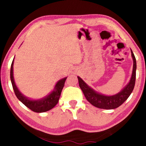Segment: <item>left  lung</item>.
<instances>
[{
	"label": "left lung",
	"instance_id": "1",
	"mask_svg": "<svg viewBox=\"0 0 146 146\" xmlns=\"http://www.w3.org/2000/svg\"><path fill=\"white\" fill-rule=\"evenodd\" d=\"M131 56L133 60V68L131 78L129 82L123 90L117 94L111 96H106L98 93L88 86L82 78L77 76L78 79L79 86L84 95L86 99L93 106L98 108L105 109V110H112L119 107L129 97L134 89L136 80V70H137V62L135 56L131 49Z\"/></svg>",
	"mask_w": 146,
	"mask_h": 146
}]
</instances>
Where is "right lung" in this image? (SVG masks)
Here are the masks:
<instances>
[{
  "label": "right lung",
  "instance_id": "obj_1",
  "mask_svg": "<svg viewBox=\"0 0 146 146\" xmlns=\"http://www.w3.org/2000/svg\"><path fill=\"white\" fill-rule=\"evenodd\" d=\"M13 61L12 62L10 70V79L11 82L13 86L15 94L17 98L21 101L22 103H23L27 108L30 109L31 111L36 113H43L48 111L51 110L58 103L59 98L60 97L62 90L64 86L65 81L67 77H65L61 79L56 84L55 87L54 88V90L49 95L46 96V97L38 100H30L26 97L25 96L23 95L18 88L16 86L15 83L14 81L13 78Z\"/></svg>",
  "mask_w": 146,
  "mask_h": 146
}]
</instances>
